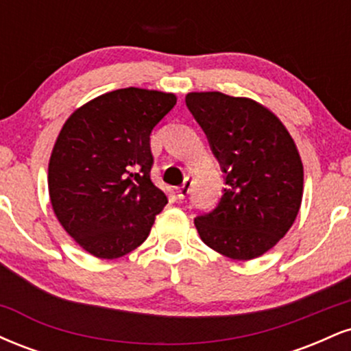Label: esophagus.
<instances>
[{"label":"esophagus","mask_w":351,"mask_h":351,"mask_svg":"<svg viewBox=\"0 0 351 351\" xmlns=\"http://www.w3.org/2000/svg\"><path fill=\"white\" fill-rule=\"evenodd\" d=\"M189 191H191V178L186 176L183 181V184H181L180 188H176V196H178L180 199H183V198H186Z\"/></svg>","instance_id":"obj_1"}]
</instances>
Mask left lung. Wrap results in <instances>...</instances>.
I'll return each instance as SVG.
<instances>
[{
	"instance_id": "left-lung-1",
	"label": "left lung",
	"mask_w": 351,
	"mask_h": 351,
	"mask_svg": "<svg viewBox=\"0 0 351 351\" xmlns=\"http://www.w3.org/2000/svg\"><path fill=\"white\" fill-rule=\"evenodd\" d=\"M186 106L226 175L217 208L195 219L201 241L229 259H256L299 215L304 165L297 145L279 117L249 97L189 92Z\"/></svg>"
}]
</instances>
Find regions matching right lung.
Returning <instances> with one entry per match:
<instances>
[{"mask_svg": "<svg viewBox=\"0 0 351 351\" xmlns=\"http://www.w3.org/2000/svg\"><path fill=\"white\" fill-rule=\"evenodd\" d=\"M175 104L171 92L117 88L75 108L60 128L47 168L51 204L94 257L134 251L167 206L150 178V134Z\"/></svg>", "mask_w": 351, "mask_h": 351, "instance_id": "right-lung-1", "label": "right lung"}]
</instances>
